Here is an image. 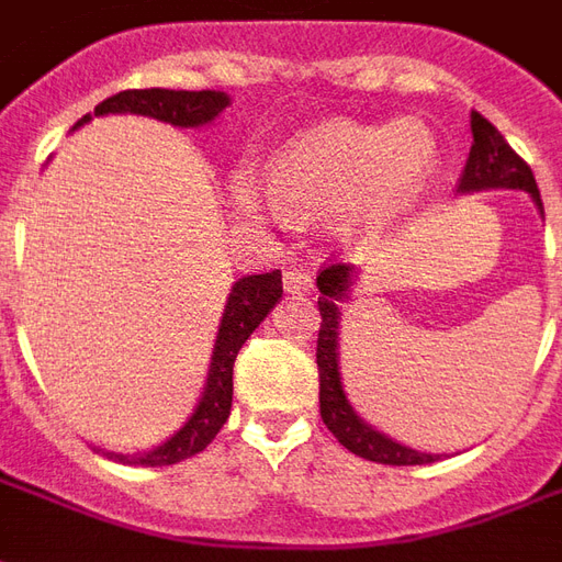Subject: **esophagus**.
I'll return each mask as SVG.
<instances>
[{
  "label": "esophagus",
  "mask_w": 562,
  "mask_h": 562,
  "mask_svg": "<svg viewBox=\"0 0 562 562\" xmlns=\"http://www.w3.org/2000/svg\"><path fill=\"white\" fill-rule=\"evenodd\" d=\"M282 285L289 294H310L313 292V273L306 268H289L282 273Z\"/></svg>",
  "instance_id": "obj_1"
}]
</instances>
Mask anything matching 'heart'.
Wrapping results in <instances>:
<instances>
[{
    "mask_svg": "<svg viewBox=\"0 0 562 562\" xmlns=\"http://www.w3.org/2000/svg\"><path fill=\"white\" fill-rule=\"evenodd\" d=\"M436 140L430 128L403 120L397 126L328 123L306 132L270 161L273 198L297 207H346L355 222H382L406 207L430 177ZM244 210L268 207L249 180L234 186Z\"/></svg>",
    "mask_w": 562,
    "mask_h": 562,
    "instance_id": "heart-1",
    "label": "heart"
}]
</instances>
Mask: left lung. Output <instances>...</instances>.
Instances as JSON below:
<instances>
[{
	"label": "left lung",
	"instance_id": "1",
	"mask_svg": "<svg viewBox=\"0 0 562 562\" xmlns=\"http://www.w3.org/2000/svg\"><path fill=\"white\" fill-rule=\"evenodd\" d=\"M472 147L467 168L460 173V192H479V189H524L530 192L532 201L542 210V198H539V186L532 177L530 165L520 159L515 149L508 147V140L496 132L494 123H487L479 111H472ZM316 285L322 297H318V313H322V325H318V346H316V364H318V409H322V422L328 424V430L340 446H346L352 454L364 460H376V463H389V467H415V463H434L439 454H424L415 448H406L394 442L385 434L373 430L364 424L355 409L346 401L340 382V364H337V328H340V301L352 285V268L342 261H330L318 270Z\"/></svg>",
	"mask_w": 562,
	"mask_h": 562
}]
</instances>
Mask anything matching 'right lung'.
<instances>
[{
    "label": "right lung",
    "mask_w": 562,
    "mask_h": 562,
    "mask_svg": "<svg viewBox=\"0 0 562 562\" xmlns=\"http://www.w3.org/2000/svg\"><path fill=\"white\" fill-rule=\"evenodd\" d=\"M228 108V95L216 90H123L95 104V116L104 114H140L165 120L171 126H204L210 120H216ZM90 114L78 120L87 123ZM282 297V273L270 270V273H256V277H244L234 282L228 304L222 313L220 337H216V349H213V361H210V376L204 397L198 403L192 418L177 430V434L161 442L153 451L144 454H111L120 463H135V467H168V463H180V460L192 458L198 451L216 439L222 424L232 415V391H234V361L240 346L249 340V334L261 325V318L268 316L273 304Z\"/></svg>",
    "instance_id": "add662e5"
}]
</instances>
